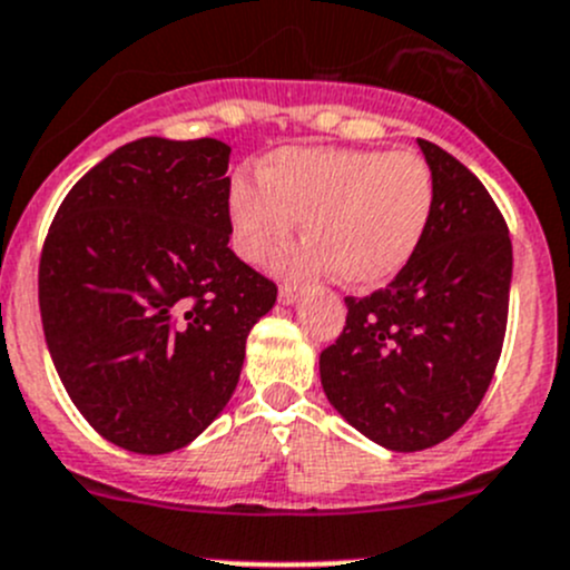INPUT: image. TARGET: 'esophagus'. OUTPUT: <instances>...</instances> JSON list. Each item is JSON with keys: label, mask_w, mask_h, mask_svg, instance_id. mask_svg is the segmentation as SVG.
I'll list each match as a JSON object with an SVG mask.
<instances>
[{"label": "esophagus", "mask_w": 570, "mask_h": 570, "mask_svg": "<svg viewBox=\"0 0 570 570\" xmlns=\"http://www.w3.org/2000/svg\"><path fill=\"white\" fill-rule=\"evenodd\" d=\"M298 296H302V291H298L296 285H283V287H279V302H283V304H296Z\"/></svg>", "instance_id": "obj_1"}]
</instances>
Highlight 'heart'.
Segmentation results:
<instances>
[{"label": "heart", "instance_id": "obj_1", "mask_svg": "<svg viewBox=\"0 0 570 570\" xmlns=\"http://www.w3.org/2000/svg\"><path fill=\"white\" fill-rule=\"evenodd\" d=\"M257 174L261 185H229L233 246L263 266L304 222L309 240L279 261L291 277L337 272L348 287L385 285L413 261L435 207V179L415 151L291 146Z\"/></svg>", "mask_w": 570, "mask_h": 570}]
</instances>
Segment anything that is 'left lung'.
Segmentation results:
<instances>
[{
  "mask_svg": "<svg viewBox=\"0 0 570 570\" xmlns=\"http://www.w3.org/2000/svg\"><path fill=\"white\" fill-rule=\"evenodd\" d=\"M435 207L413 261L382 291L346 298L321 352L332 407L391 452L452 438L482 402L507 330L512 244L499 207L449 151L419 138Z\"/></svg>",
  "mask_w": 570,
  "mask_h": 570,
  "instance_id": "left-lung-1",
  "label": "left lung"
}]
</instances>
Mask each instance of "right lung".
<instances>
[{
	"label": "right lung",
	"mask_w": 570,
	"mask_h": 570,
	"mask_svg": "<svg viewBox=\"0 0 570 570\" xmlns=\"http://www.w3.org/2000/svg\"><path fill=\"white\" fill-rule=\"evenodd\" d=\"M229 146L140 138L60 205L38 268L43 335L82 419L135 454L188 446L238 387L277 285L229 249Z\"/></svg>",
	"instance_id": "right-lung-1"
}]
</instances>
